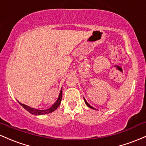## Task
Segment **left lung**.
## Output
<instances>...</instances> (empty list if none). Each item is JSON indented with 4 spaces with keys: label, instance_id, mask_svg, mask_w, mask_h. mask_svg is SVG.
Listing matches in <instances>:
<instances>
[{
    "label": "left lung",
    "instance_id": "8db88e82",
    "mask_svg": "<svg viewBox=\"0 0 146 146\" xmlns=\"http://www.w3.org/2000/svg\"><path fill=\"white\" fill-rule=\"evenodd\" d=\"M84 102H85L86 105H87V106H88V107H90V108H91V109H95V108H94V107H91V105H89V103H88V102H86V100H85V99H84Z\"/></svg>",
    "mask_w": 146,
    "mask_h": 146
}]
</instances>
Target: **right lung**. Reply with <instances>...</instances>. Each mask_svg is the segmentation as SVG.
<instances>
[{
	"label": "right lung",
	"mask_w": 146,
	"mask_h": 146,
	"mask_svg": "<svg viewBox=\"0 0 146 146\" xmlns=\"http://www.w3.org/2000/svg\"><path fill=\"white\" fill-rule=\"evenodd\" d=\"M62 90H61L60 95H59L58 99H57V101L55 102V104H54L52 107H50L49 109H48V110H37V109L33 108V107H29L28 105L21 103V102H19V104H20V105H21L24 109H25V110H26L28 112H30V113H32V114L43 115V114H46V113H51V112L55 111L56 109L60 106L61 103V100H62Z\"/></svg>",
	"instance_id": "add662e5"
}]
</instances>
